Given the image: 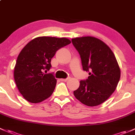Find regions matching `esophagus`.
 I'll return each instance as SVG.
<instances>
[{"label":"esophagus","instance_id":"esophagus-1","mask_svg":"<svg viewBox=\"0 0 135 135\" xmlns=\"http://www.w3.org/2000/svg\"><path fill=\"white\" fill-rule=\"evenodd\" d=\"M69 79H70V77L67 78L66 79H61V81H67Z\"/></svg>","mask_w":135,"mask_h":135}]
</instances>
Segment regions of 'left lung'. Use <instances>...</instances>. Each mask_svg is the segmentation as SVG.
Here are the masks:
<instances>
[{
	"label": "left lung",
	"mask_w": 135,
	"mask_h": 135,
	"mask_svg": "<svg viewBox=\"0 0 135 135\" xmlns=\"http://www.w3.org/2000/svg\"><path fill=\"white\" fill-rule=\"evenodd\" d=\"M72 42L80 55L83 70L89 72L88 79L80 81L74 95L85 105H99L114 93L120 80L115 56L104 42L94 37L74 38Z\"/></svg>",
	"instance_id": "8db88e82"
}]
</instances>
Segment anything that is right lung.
<instances>
[{"instance_id": "1", "label": "right lung", "mask_w": 135, "mask_h": 135, "mask_svg": "<svg viewBox=\"0 0 135 135\" xmlns=\"http://www.w3.org/2000/svg\"><path fill=\"white\" fill-rule=\"evenodd\" d=\"M70 42L64 37H39L22 49L14 68V79L25 100L37 103L52 94L57 80L53 74H45L43 71L50 70L51 59L57 51Z\"/></svg>"}]
</instances>
